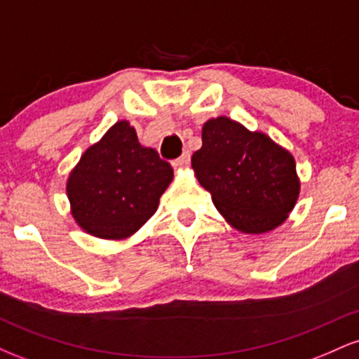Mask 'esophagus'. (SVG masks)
I'll return each instance as SVG.
<instances>
[{
	"mask_svg": "<svg viewBox=\"0 0 359 359\" xmlns=\"http://www.w3.org/2000/svg\"><path fill=\"white\" fill-rule=\"evenodd\" d=\"M189 163H191V154L189 151H185L182 156H179V158L174 162V167L175 168H185L189 167Z\"/></svg>",
	"mask_w": 359,
	"mask_h": 359,
	"instance_id": "obj_1",
	"label": "esophagus"
}]
</instances>
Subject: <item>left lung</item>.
<instances>
[{"mask_svg": "<svg viewBox=\"0 0 359 359\" xmlns=\"http://www.w3.org/2000/svg\"><path fill=\"white\" fill-rule=\"evenodd\" d=\"M192 168L221 216L241 233L278 228L297 204L294 155L269 135L228 116L204 123L203 147L192 155Z\"/></svg>", "mask_w": 359, "mask_h": 359, "instance_id": "obj_1", "label": "left lung"}]
</instances>
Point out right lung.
<instances>
[{
  "instance_id": "1",
  "label": "right lung",
  "mask_w": 359,
  "mask_h": 359,
  "mask_svg": "<svg viewBox=\"0 0 359 359\" xmlns=\"http://www.w3.org/2000/svg\"><path fill=\"white\" fill-rule=\"evenodd\" d=\"M172 179L170 163L143 147L121 119L82 154L65 189L81 229L101 240H126L154 216Z\"/></svg>"
}]
</instances>
